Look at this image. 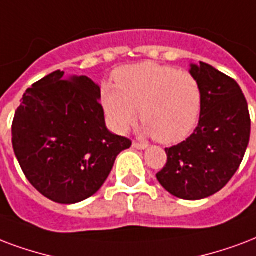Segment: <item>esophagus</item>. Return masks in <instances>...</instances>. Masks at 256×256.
Wrapping results in <instances>:
<instances>
[{"label": "esophagus", "instance_id": "obj_1", "mask_svg": "<svg viewBox=\"0 0 256 256\" xmlns=\"http://www.w3.org/2000/svg\"><path fill=\"white\" fill-rule=\"evenodd\" d=\"M132 148L136 150H145L148 145L146 144H140V142H132Z\"/></svg>", "mask_w": 256, "mask_h": 256}]
</instances>
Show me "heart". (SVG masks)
<instances>
[{"instance_id": "1", "label": "heart", "mask_w": 256, "mask_h": 256, "mask_svg": "<svg viewBox=\"0 0 256 256\" xmlns=\"http://www.w3.org/2000/svg\"><path fill=\"white\" fill-rule=\"evenodd\" d=\"M115 86L102 87V104L111 126L126 132L136 120L161 144H176L190 134L200 115L202 91L188 71L144 62L114 72Z\"/></svg>"}]
</instances>
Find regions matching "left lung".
<instances>
[{
	"label": "left lung",
	"instance_id": "1",
	"mask_svg": "<svg viewBox=\"0 0 256 256\" xmlns=\"http://www.w3.org/2000/svg\"><path fill=\"white\" fill-rule=\"evenodd\" d=\"M189 72L202 91L200 120L185 141L165 149L166 165L157 180L184 200H202L223 189L240 166L250 142L251 120L240 87L206 63Z\"/></svg>",
	"mask_w": 256,
	"mask_h": 256
}]
</instances>
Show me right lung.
<instances>
[{
    "instance_id": "obj_1",
    "label": "right lung",
    "mask_w": 256,
    "mask_h": 256,
    "mask_svg": "<svg viewBox=\"0 0 256 256\" xmlns=\"http://www.w3.org/2000/svg\"><path fill=\"white\" fill-rule=\"evenodd\" d=\"M100 87L54 71L26 90L12 124L13 150L42 196L75 204L100 189L132 141L106 128Z\"/></svg>"
}]
</instances>
